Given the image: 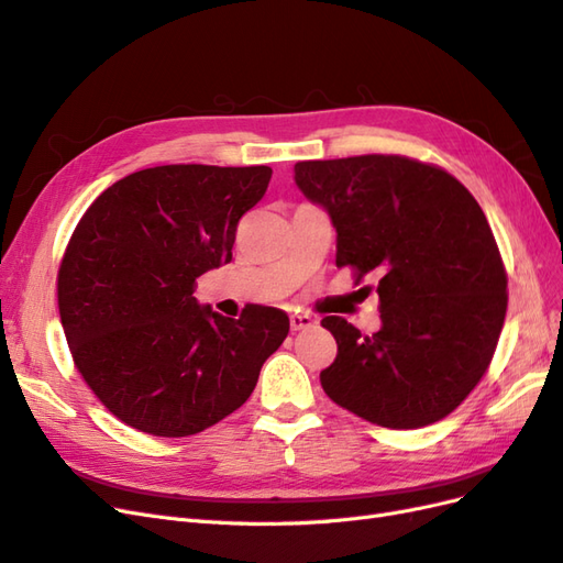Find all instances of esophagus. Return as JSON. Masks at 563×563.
<instances>
[{"label":"esophagus","instance_id":"34e87169","mask_svg":"<svg viewBox=\"0 0 563 563\" xmlns=\"http://www.w3.org/2000/svg\"><path fill=\"white\" fill-rule=\"evenodd\" d=\"M314 323V319L310 314H302V312H296L291 314V329L294 331H302V329H310Z\"/></svg>","mask_w":563,"mask_h":563}]
</instances>
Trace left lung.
<instances>
[{
	"label": "left lung",
	"mask_w": 563,
	"mask_h": 563,
	"mask_svg": "<svg viewBox=\"0 0 563 563\" xmlns=\"http://www.w3.org/2000/svg\"><path fill=\"white\" fill-rule=\"evenodd\" d=\"M294 172L331 216L335 265H350L356 282L378 277V333L321 319L338 343L323 391L391 430L446 418L482 380L507 312V275L482 207L444 168L399 155L298 162Z\"/></svg>",
	"instance_id": "1"
}]
</instances>
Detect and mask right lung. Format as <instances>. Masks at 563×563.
Returning <instances> with one entry per match:
<instances>
[{
    "instance_id": "obj_1",
    "label": "right lung",
    "mask_w": 563,
    "mask_h": 563,
    "mask_svg": "<svg viewBox=\"0 0 563 563\" xmlns=\"http://www.w3.org/2000/svg\"><path fill=\"white\" fill-rule=\"evenodd\" d=\"M269 178V166L143 168L77 223L58 269L60 323L81 378L133 430L211 428L284 343L286 312L251 305L230 319L192 296L197 277L232 261L236 223Z\"/></svg>"
}]
</instances>
